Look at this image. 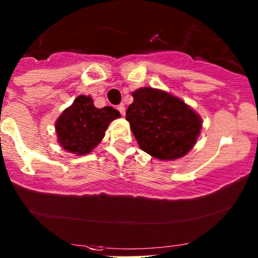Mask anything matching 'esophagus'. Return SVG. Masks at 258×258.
Here are the masks:
<instances>
[{
	"label": "esophagus",
	"mask_w": 258,
	"mask_h": 258,
	"mask_svg": "<svg viewBox=\"0 0 258 258\" xmlns=\"http://www.w3.org/2000/svg\"><path fill=\"white\" fill-rule=\"evenodd\" d=\"M117 110L119 111L120 114H124V113H125V107H124V105H123V104L118 105V106H117Z\"/></svg>",
	"instance_id": "1"
}]
</instances>
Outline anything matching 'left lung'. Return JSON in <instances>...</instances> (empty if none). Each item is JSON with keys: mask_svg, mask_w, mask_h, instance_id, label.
Listing matches in <instances>:
<instances>
[{"mask_svg": "<svg viewBox=\"0 0 258 258\" xmlns=\"http://www.w3.org/2000/svg\"><path fill=\"white\" fill-rule=\"evenodd\" d=\"M125 118L142 151L160 160L182 158L195 145L201 117L179 98L154 88L133 92Z\"/></svg>", "mask_w": 258, "mask_h": 258, "instance_id": "8db88e82", "label": "left lung"}]
</instances>
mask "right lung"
Segmentation results:
<instances>
[{
    "mask_svg": "<svg viewBox=\"0 0 258 258\" xmlns=\"http://www.w3.org/2000/svg\"><path fill=\"white\" fill-rule=\"evenodd\" d=\"M119 116L113 107L97 109L91 97L79 95L56 122L59 145L73 154L90 153L104 138L111 120Z\"/></svg>",
    "mask_w": 258,
    "mask_h": 258,
    "instance_id": "obj_1",
    "label": "right lung"
}]
</instances>
